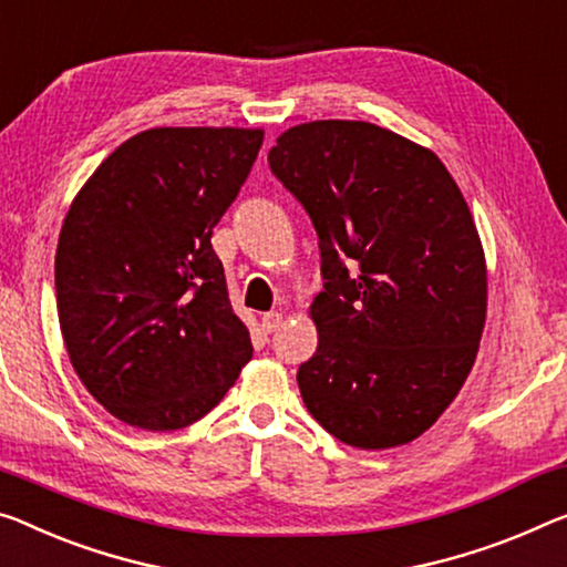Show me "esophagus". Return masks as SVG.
<instances>
[{"mask_svg": "<svg viewBox=\"0 0 567 567\" xmlns=\"http://www.w3.org/2000/svg\"><path fill=\"white\" fill-rule=\"evenodd\" d=\"M281 321H284V313L268 311V313H264V317H260V327H264L266 334H271V332H276L278 327H281Z\"/></svg>", "mask_w": 567, "mask_h": 567, "instance_id": "1", "label": "esophagus"}]
</instances>
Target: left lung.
<instances>
[{"mask_svg": "<svg viewBox=\"0 0 567 567\" xmlns=\"http://www.w3.org/2000/svg\"><path fill=\"white\" fill-rule=\"evenodd\" d=\"M268 164L319 235L303 405L347 446L411 443L458 395L484 332L486 260L464 195L431 150L368 121L293 126Z\"/></svg>", "mask_w": 567, "mask_h": 567, "instance_id": "left-lung-1", "label": "left lung"}]
</instances>
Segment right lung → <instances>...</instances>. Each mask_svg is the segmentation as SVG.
<instances>
[{"label": "right lung", "mask_w": 567, "mask_h": 567, "mask_svg": "<svg viewBox=\"0 0 567 567\" xmlns=\"http://www.w3.org/2000/svg\"><path fill=\"white\" fill-rule=\"evenodd\" d=\"M260 144V128H150L101 162L65 215V350L85 390L134 429L199 421L254 357L210 238Z\"/></svg>", "instance_id": "right-lung-1"}]
</instances>
